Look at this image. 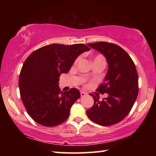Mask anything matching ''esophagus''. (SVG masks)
<instances>
[{
  "label": "esophagus",
  "instance_id": "34e87169",
  "mask_svg": "<svg viewBox=\"0 0 156 156\" xmlns=\"http://www.w3.org/2000/svg\"><path fill=\"white\" fill-rule=\"evenodd\" d=\"M86 95H87V94L85 93V92H84V91H80V96H81L82 97L85 96Z\"/></svg>",
  "mask_w": 156,
  "mask_h": 156
}]
</instances>
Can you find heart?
I'll use <instances>...</instances> for the list:
<instances>
[{"instance_id": "1", "label": "heart", "mask_w": 156, "mask_h": 156, "mask_svg": "<svg viewBox=\"0 0 156 156\" xmlns=\"http://www.w3.org/2000/svg\"><path fill=\"white\" fill-rule=\"evenodd\" d=\"M79 60H80V57H78V58H77L76 59L75 62H74V65L77 64V62H78ZM99 60H105V58H104L103 56H101V55H98V56H96V57H95V58H94V62L99 61Z\"/></svg>"}]
</instances>
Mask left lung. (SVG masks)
Instances as JSON below:
<instances>
[{
	"label": "left lung",
	"mask_w": 156,
	"mask_h": 156,
	"mask_svg": "<svg viewBox=\"0 0 156 156\" xmlns=\"http://www.w3.org/2000/svg\"><path fill=\"white\" fill-rule=\"evenodd\" d=\"M106 58L108 70L104 82L97 91L108 96L100 100L94 98L93 107L87 111L89 119L98 125L109 126L120 122L130 112L138 94V75L129 55L117 44L97 42L87 44Z\"/></svg>",
	"instance_id": "left-lung-1"
}]
</instances>
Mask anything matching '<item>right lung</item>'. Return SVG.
Masks as SVG:
<instances>
[{"mask_svg": "<svg viewBox=\"0 0 156 156\" xmlns=\"http://www.w3.org/2000/svg\"><path fill=\"white\" fill-rule=\"evenodd\" d=\"M89 50L84 44H51L34 51L25 60L18 85L23 105L35 122L54 126L67 119L80 94L76 88L60 91L59 77L70 70L79 55Z\"/></svg>", "mask_w": 156, "mask_h": 156, "instance_id": "right-lung-1", "label": "right lung"}]
</instances>
